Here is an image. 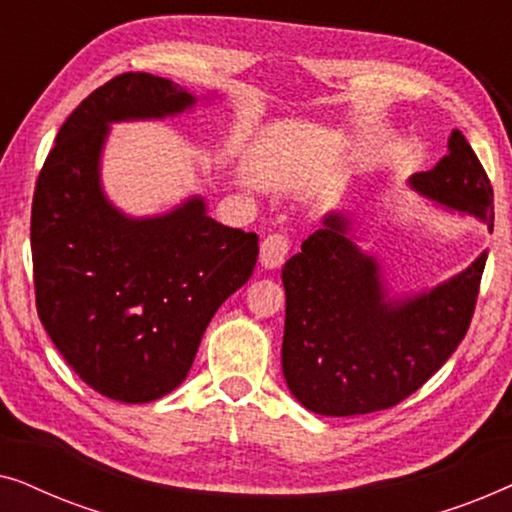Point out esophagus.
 Wrapping results in <instances>:
<instances>
[{
	"label": "esophagus",
	"instance_id": "1",
	"mask_svg": "<svg viewBox=\"0 0 512 512\" xmlns=\"http://www.w3.org/2000/svg\"><path fill=\"white\" fill-rule=\"evenodd\" d=\"M289 249H291V242L286 235H268L261 244V263L265 268H279L286 261V256H289Z\"/></svg>",
	"mask_w": 512,
	"mask_h": 512
}]
</instances>
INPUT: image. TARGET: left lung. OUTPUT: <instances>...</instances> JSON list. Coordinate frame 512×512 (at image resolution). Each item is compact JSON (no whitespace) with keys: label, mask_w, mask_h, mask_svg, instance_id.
<instances>
[{"label":"left lung","mask_w":512,"mask_h":512,"mask_svg":"<svg viewBox=\"0 0 512 512\" xmlns=\"http://www.w3.org/2000/svg\"><path fill=\"white\" fill-rule=\"evenodd\" d=\"M410 186L494 228V191L459 130L450 153ZM328 214L282 270L286 321L282 368L291 394L326 417L387 410L422 387L471 326L487 251L471 268L412 298L387 300L380 263Z\"/></svg>","instance_id":"obj_1"}]
</instances>
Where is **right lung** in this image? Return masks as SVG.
I'll return each mask as SVG.
<instances>
[{
  "label": "right lung",
  "instance_id": "right-lung-1",
  "mask_svg": "<svg viewBox=\"0 0 512 512\" xmlns=\"http://www.w3.org/2000/svg\"><path fill=\"white\" fill-rule=\"evenodd\" d=\"M193 104L170 79L114 76L62 123L34 188L41 324L88 387L121 403L156 401L186 380L214 312L247 284L258 258L256 233L216 223L202 198L153 219H130L104 198L109 123Z\"/></svg>",
  "mask_w": 512,
  "mask_h": 512
}]
</instances>
